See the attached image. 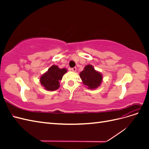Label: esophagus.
I'll list each match as a JSON object with an SVG mask.
<instances>
[{
	"mask_svg": "<svg viewBox=\"0 0 149 149\" xmlns=\"http://www.w3.org/2000/svg\"><path fill=\"white\" fill-rule=\"evenodd\" d=\"M71 70L72 71H73V72H75V71H76V67H74V68H72L71 69Z\"/></svg>",
	"mask_w": 149,
	"mask_h": 149,
	"instance_id": "obj_1",
	"label": "esophagus"
}]
</instances>
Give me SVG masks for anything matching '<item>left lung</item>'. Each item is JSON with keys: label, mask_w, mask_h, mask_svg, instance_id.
Segmentation results:
<instances>
[{"label": "left lung", "mask_w": 149, "mask_h": 149, "mask_svg": "<svg viewBox=\"0 0 149 149\" xmlns=\"http://www.w3.org/2000/svg\"><path fill=\"white\" fill-rule=\"evenodd\" d=\"M83 84L88 89H94L97 88L102 81V75L100 72L94 70L91 65H88L79 73Z\"/></svg>", "instance_id": "left-lung-1"}]
</instances>
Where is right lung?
<instances>
[{"label": "right lung", "instance_id": "obj_1", "mask_svg": "<svg viewBox=\"0 0 149 149\" xmlns=\"http://www.w3.org/2000/svg\"><path fill=\"white\" fill-rule=\"evenodd\" d=\"M67 72L66 68H59L56 65H52L48 71L40 77V81L47 91H55L60 87V81Z\"/></svg>", "mask_w": 149, "mask_h": 149}]
</instances>
